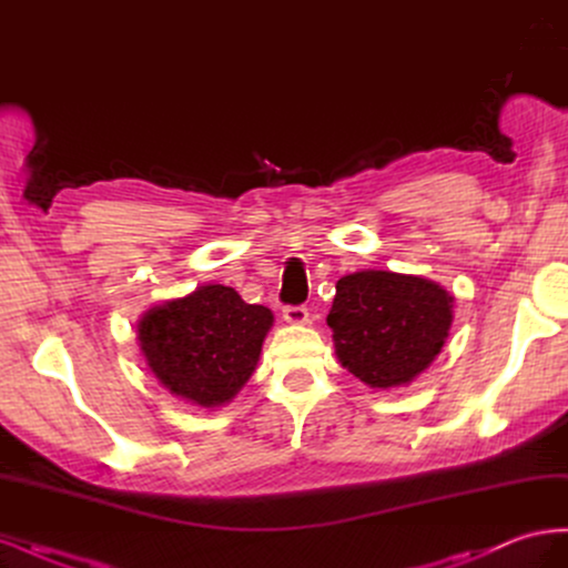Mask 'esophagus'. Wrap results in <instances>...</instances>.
<instances>
[{
  "label": "esophagus",
  "instance_id": "esophagus-1",
  "mask_svg": "<svg viewBox=\"0 0 568 568\" xmlns=\"http://www.w3.org/2000/svg\"><path fill=\"white\" fill-rule=\"evenodd\" d=\"M282 313H284V320L288 324H305L307 322V307L305 305H286Z\"/></svg>",
  "mask_w": 568,
  "mask_h": 568
}]
</instances>
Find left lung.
Here are the masks:
<instances>
[{
	"label": "left lung",
	"instance_id": "1",
	"mask_svg": "<svg viewBox=\"0 0 568 568\" xmlns=\"http://www.w3.org/2000/svg\"><path fill=\"white\" fill-rule=\"evenodd\" d=\"M455 298L440 284L390 270H363L336 282L326 324L338 363L369 388L407 386L440 353Z\"/></svg>",
	"mask_w": 568,
	"mask_h": 568
}]
</instances>
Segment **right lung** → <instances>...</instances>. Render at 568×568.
I'll return each instance as SVG.
<instances>
[{"label":"right lung","mask_w":568,"mask_h":568,"mask_svg":"<svg viewBox=\"0 0 568 568\" xmlns=\"http://www.w3.org/2000/svg\"><path fill=\"white\" fill-rule=\"evenodd\" d=\"M274 317L232 286L205 284L192 294L153 305L136 324L153 376L178 398L220 407L255 372Z\"/></svg>","instance_id":"obj_1"}]
</instances>
